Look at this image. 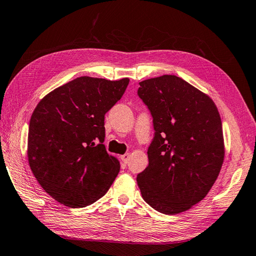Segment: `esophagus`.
Masks as SVG:
<instances>
[{
	"label": "esophagus",
	"instance_id": "34e87169",
	"mask_svg": "<svg viewBox=\"0 0 256 256\" xmlns=\"http://www.w3.org/2000/svg\"><path fill=\"white\" fill-rule=\"evenodd\" d=\"M129 158H130V154L127 152V154H122L120 156V159H122V162H125V164H127V162L129 161Z\"/></svg>",
	"mask_w": 256,
	"mask_h": 256
}]
</instances>
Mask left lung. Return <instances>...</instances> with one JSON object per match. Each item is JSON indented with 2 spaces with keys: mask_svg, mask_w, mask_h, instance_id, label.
I'll use <instances>...</instances> for the list:
<instances>
[{
  "mask_svg": "<svg viewBox=\"0 0 256 256\" xmlns=\"http://www.w3.org/2000/svg\"><path fill=\"white\" fill-rule=\"evenodd\" d=\"M138 95L154 118L148 166L136 176L147 204L166 214L186 212L212 189L223 164L222 122L214 100L164 74L140 82Z\"/></svg>",
  "mask_w": 256,
  "mask_h": 256,
  "instance_id": "obj_1",
  "label": "left lung"
}]
</instances>
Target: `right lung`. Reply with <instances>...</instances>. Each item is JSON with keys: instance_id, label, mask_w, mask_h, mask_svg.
I'll return each instance as SVG.
<instances>
[{"instance_id": "obj_1", "label": "right lung", "mask_w": 256, "mask_h": 256, "mask_svg": "<svg viewBox=\"0 0 256 256\" xmlns=\"http://www.w3.org/2000/svg\"><path fill=\"white\" fill-rule=\"evenodd\" d=\"M128 83V78L80 76L53 90L36 106L28 127V164L56 202L85 207L111 187L120 166L102 144L104 114Z\"/></svg>"}]
</instances>
